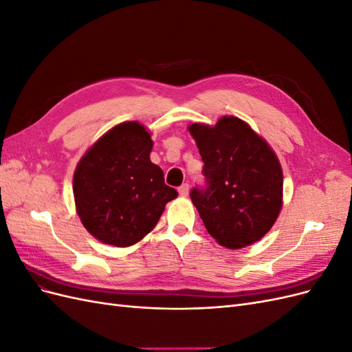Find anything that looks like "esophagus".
I'll return each mask as SVG.
<instances>
[{"label": "esophagus", "mask_w": 352, "mask_h": 352, "mask_svg": "<svg viewBox=\"0 0 352 352\" xmlns=\"http://www.w3.org/2000/svg\"><path fill=\"white\" fill-rule=\"evenodd\" d=\"M179 195L180 197H186L188 195V192H189V185L188 184H184L182 186H179Z\"/></svg>", "instance_id": "1"}]
</instances>
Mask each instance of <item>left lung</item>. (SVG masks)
<instances>
[{
  "label": "left lung",
  "mask_w": 352,
  "mask_h": 352,
  "mask_svg": "<svg viewBox=\"0 0 352 352\" xmlns=\"http://www.w3.org/2000/svg\"><path fill=\"white\" fill-rule=\"evenodd\" d=\"M199 150L206 186L190 199L210 235L238 250L260 241L282 208L283 173L278 157L248 123L223 116L216 126L189 127Z\"/></svg>",
  "instance_id": "left-lung-1"
}]
</instances>
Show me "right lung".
<instances>
[{
    "instance_id": "obj_1",
    "label": "right lung",
    "mask_w": 352,
    "mask_h": 352,
    "mask_svg": "<svg viewBox=\"0 0 352 352\" xmlns=\"http://www.w3.org/2000/svg\"><path fill=\"white\" fill-rule=\"evenodd\" d=\"M151 135L138 122L104 133L85 153L73 176L82 225L98 241L131 247L150 233L177 190L151 163Z\"/></svg>"
}]
</instances>
